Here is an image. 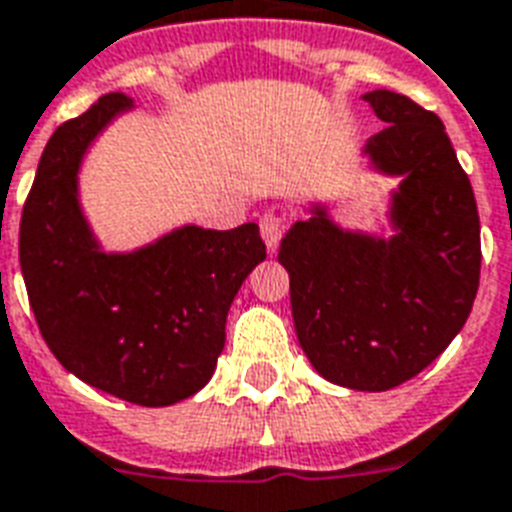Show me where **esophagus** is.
Returning a JSON list of instances; mask_svg holds the SVG:
<instances>
[{
  "label": "esophagus",
  "instance_id": "1",
  "mask_svg": "<svg viewBox=\"0 0 512 512\" xmlns=\"http://www.w3.org/2000/svg\"><path fill=\"white\" fill-rule=\"evenodd\" d=\"M282 233H284V222L279 214L265 212L263 217H260V236H263L265 247L271 249V252L276 249L279 239H282Z\"/></svg>",
  "mask_w": 512,
  "mask_h": 512
}]
</instances>
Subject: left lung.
Wrapping results in <instances>:
<instances>
[{
  "mask_svg": "<svg viewBox=\"0 0 512 512\" xmlns=\"http://www.w3.org/2000/svg\"><path fill=\"white\" fill-rule=\"evenodd\" d=\"M378 120L362 155L397 177L392 236L341 228L327 201L284 233L298 341L319 376L386 392L438 360L473 311L481 279V220L470 179L435 112L403 93L370 91Z\"/></svg>",
  "mask_w": 512,
  "mask_h": 512,
  "instance_id": "left-lung-1",
  "label": "left lung"
}]
</instances>
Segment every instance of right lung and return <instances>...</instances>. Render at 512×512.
Segmentation results:
<instances>
[{
  "mask_svg": "<svg viewBox=\"0 0 512 512\" xmlns=\"http://www.w3.org/2000/svg\"><path fill=\"white\" fill-rule=\"evenodd\" d=\"M134 109L107 93L56 128L21 217V271L39 333L69 373L126 403L163 408L204 389L230 303L265 260L255 222L182 225L131 252H104L80 204L96 136Z\"/></svg>",
  "mask_w": 512,
  "mask_h": 512,
  "instance_id": "right-lung-1",
  "label": "right lung"
}]
</instances>
